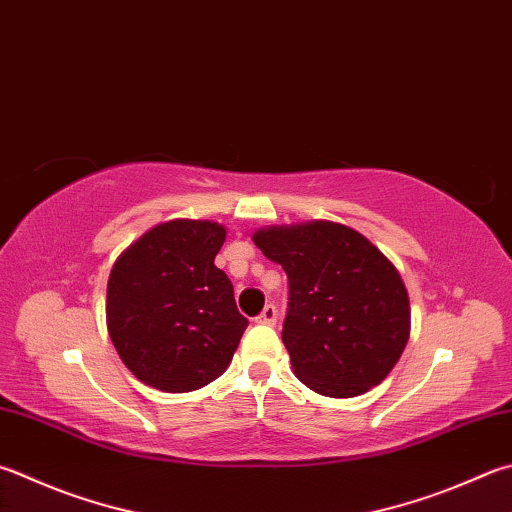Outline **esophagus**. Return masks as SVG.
Listing matches in <instances>:
<instances>
[{
    "label": "esophagus",
    "mask_w": 512,
    "mask_h": 512,
    "mask_svg": "<svg viewBox=\"0 0 512 512\" xmlns=\"http://www.w3.org/2000/svg\"><path fill=\"white\" fill-rule=\"evenodd\" d=\"M256 321L263 325H274L278 321V310L272 303H269V305H265V310L256 316Z\"/></svg>",
    "instance_id": "esophagus-1"
}]
</instances>
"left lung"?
<instances>
[{
    "label": "left lung",
    "mask_w": 512,
    "mask_h": 512,
    "mask_svg": "<svg viewBox=\"0 0 512 512\" xmlns=\"http://www.w3.org/2000/svg\"><path fill=\"white\" fill-rule=\"evenodd\" d=\"M254 243L287 274L283 343L298 381L332 399L379 385L410 339L397 267L359 231L327 220L260 229Z\"/></svg>",
    "instance_id": "1"
}]
</instances>
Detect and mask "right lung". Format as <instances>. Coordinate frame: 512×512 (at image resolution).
Here are the masks:
<instances>
[{"mask_svg":"<svg viewBox=\"0 0 512 512\" xmlns=\"http://www.w3.org/2000/svg\"><path fill=\"white\" fill-rule=\"evenodd\" d=\"M225 227L169 220L115 260L106 327L122 363L162 392H191L227 370L247 327L214 258Z\"/></svg>","mask_w":512,"mask_h":512,"instance_id":"right-lung-1","label":"right lung"}]
</instances>
